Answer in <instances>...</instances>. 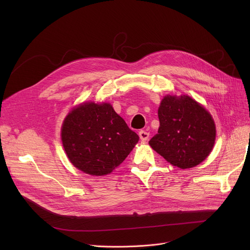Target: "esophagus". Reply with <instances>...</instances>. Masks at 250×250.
Segmentation results:
<instances>
[{
    "label": "esophagus",
    "instance_id": "34e87169",
    "mask_svg": "<svg viewBox=\"0 0 250 250\" xmlns=\"http://www.w3.org/2000/svg\"><path fill=\"white\" fill-rule=\"evenodd\" d=\"M139 136L141 141H147L149 139V133L146 130H141V132H139Z\"/></svg>",
    "mask_w": 250,
    "mask_h": 250
}]
</instances>
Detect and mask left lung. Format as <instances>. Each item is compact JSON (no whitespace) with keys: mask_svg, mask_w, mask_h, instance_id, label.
Here are the masks:
<instances>
[{"mask_svg":"<svg viewBox=\"0 0 250 250\" xmlns=\"http://www.w3.org/2000/svg\"><path fill=\"white\" fill-rule=\"evenodd\" d=\"M160 126L149 144L163 158L181 169L194 167L211 153L216 139L213 118L188 95H167L158 109Z\"/></svg>","mask_w":250,"mask_h":250,"instance_id":"8db88e82","label":"left lung"}]
</instances>
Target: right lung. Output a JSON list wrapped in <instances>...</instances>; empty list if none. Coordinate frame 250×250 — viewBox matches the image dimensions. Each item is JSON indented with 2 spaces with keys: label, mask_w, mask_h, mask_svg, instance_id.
Here are the masks:
<instances>
[{
  "label": "right lung",
  "mask_w": 250,
  "mask_h": 250,
  "mask_svg": "<svg viewBox=\"0 0 250 250\" xmlns=\"http://www.w3.org/2000/svg\"><path fill=\"white\" fill-rule=\"evenodd\" d=\"M63 149L72 164L83 172L102 176L110 173L133 150L139 136L109 103H83L64 118Z\"/></svg>",
  "instance_id": "1"
}]
</instances>
